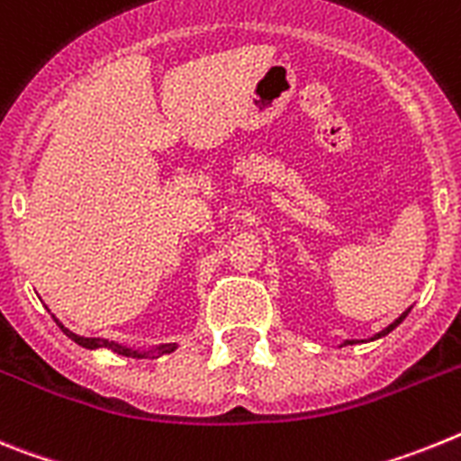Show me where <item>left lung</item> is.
Segmentation results:
<instances>
[{"instance_id":"left-lung-1","label":"left lung","mask_w":461,"mask_h":461,"mask_svg":"<svg viewBox=\"0 0 461 461\" xmlns=\"http://www.w3.org/2000/svg\"><path fill=\"white\" fill-rule=\"evenodd\" d=\"M406 315H408V311H406V313H402V315H399V318H397V320H394V322H392V325H390V327H385V330L380 331V334H375V336H374V339H380V336H385V334H390V331H392V330H394V327H397V325H399V322H402V320H403V318H406ZM374 339H371V341H374ZM346 343H355V341H346Z\"/></svg>"}]
</instances>
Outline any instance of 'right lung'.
<instances>
[{"mask_svg":"<svg viewBox=\"0 0 461 461\" xmlns=\"http://www.w3.org/2000/svg\"><path fill=\"white\" fill-rule=\"evenodd\" d=\"M55 322H58L59 330H62L64 334L69 336L71 341H76V343H78V346H83V348H90V350H97V348H109V350L118 352V355H125V357H146V355H153V350H150V352H139V350H131V348L120 346V343L106 341V339H86V336H78V334H74V331L67 330V327H64L62 322H59V320H55ZM171 350H176V343L155 348V352H158V355H167V352H171Z\"/></svg>","mask_w":461,"mask_h":461,"instance_id":"obj_1","label":"right lung"}]
</instances>
